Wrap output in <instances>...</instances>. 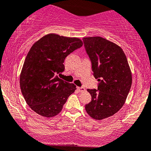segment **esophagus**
<instances>
[{
  "label": "esophagus",
  "mask_w": 151,
  "mask_h": 151,
  "mask_svg": "<svg viewBox=\"0 0 151 151\" xmlns=\"http://www.w3.org/2000/svg\"><path fill=\"white\" fill-rule=\"evenodd\" d=\"M77 90L79 91V92H84V91H85V88H84V87H77Z\"/></svg>",
  "instance_id": "obj_1"
}]
</instances>
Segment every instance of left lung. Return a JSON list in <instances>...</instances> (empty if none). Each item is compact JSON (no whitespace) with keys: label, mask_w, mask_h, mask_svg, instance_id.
Masks as SVG:
<instances>
[{"label":"left lung","mask_w":151,"mask_h":151,"mask_svg":"<svg viewBox=\"0 0 151 151\" xmlns=\"http://www.w3.org/2000/svg\"><path fill=\"white\" fill-rule=\"evenodd\" d=\"M82 40L99 82L97 89H87L92 100L85 110L92 118L102 120L123 106L131 87L132 74L125 53L117 44L99 36Z\"/></svg>","instance_id":"8db88e82"}]
</instances>
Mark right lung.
Masks as SVG:
<instances>
[{
    "instance_id": "1",
    "label": "right lung",
    "mask_w": 151,
    "mask_h": 151,
    "mask_svg": "<svg viewBox=\"0 0 151 151\" xmlns=\"http://www.w3.org/2000/svg\"><path fill=\"white\" fill-rule=\"evenodd\" d=\"M77 38L50 34L31 46L20 77V86L26 103L41 116L58 115L76 86L59 78L64 71V59L82 46Z\"/></svg>"
}]
</instances>
